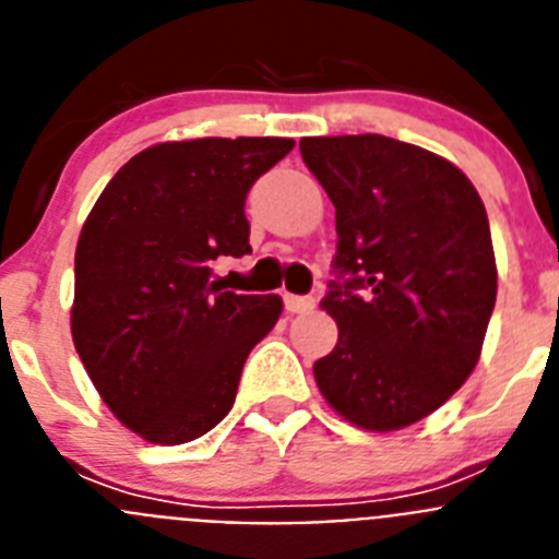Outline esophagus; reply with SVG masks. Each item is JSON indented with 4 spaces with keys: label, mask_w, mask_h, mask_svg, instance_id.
Masks as SVG:
<instances>
[{
    "label": "esophagus",
    "mask_w": 559,
    "mask_h": 559,
    "mask_svg": "<svg viewBox=\"0 0 559 559\" xmlns=\"http://www.w3.org/2000/svg\"><path fill=\"white\" fill-rule=\"evenodd\" d=\"M313 305H316V296H294V294L285 296V308H288L290 313H308V310H313Z\"/></svg>",
    "instance_id": "1"
}]
</instances>
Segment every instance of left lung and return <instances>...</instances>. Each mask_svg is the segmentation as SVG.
Masks as SVG:
<instances>
[{"mask_svg":"<svg viewBox=\"0 0 559 559\" xmlns=\"http://www.w3.org/2000/svg\"><path fill=\"white\" fill-rule=\"evenodd\" d=\"M299 151L338 231L322 302L338 344L313 364L316 383L353 426L397 431L476 369L498 290L487 210L426 147L358 133L305 136Z\"/></svg>","mask_w":559,"mask_h":559,"instance_id":"1","label":"left lung"}]
</instances>
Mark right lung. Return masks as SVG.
<instances>
[{
	"label": "right lung",
	"instance_id": "add662e5",
	"mask_svg": "<svg viewBox=\"0 0 559 559\" xmlns=\"http://www.w3.org/2000/svg\"><path fill=\"white\" fill-rule=\"evenodd\" d=\"M283 136H206L145 147L88 212L75 251L72 341L103 403L156 445L204 437L283 313L276 294L212 280L249 254L246 195L288 156Z\"/></svg>",
	"mask_w": 559,
	"mask_h": 559
}]
</instances>
